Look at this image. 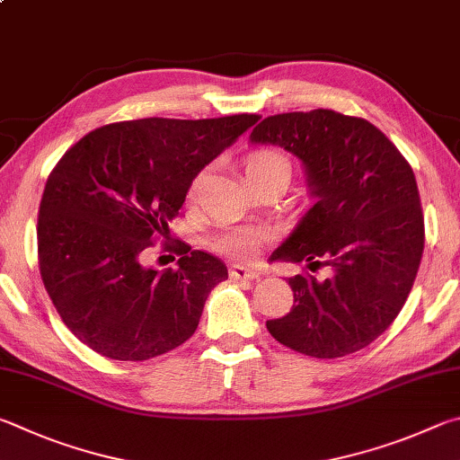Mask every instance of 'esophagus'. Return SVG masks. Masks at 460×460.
Here are the masks:
<instances>
[{
  "label": "esophagus",
  "mask_w": 460,
  "mask_h": 460,
  "mask_svg": "<svg viewBox=\"0 0 460 460\" xmlns=\"http://www.w3.org/2000/svg\"><path fill=\"white\" fill-rule=\"evenodd\" d=\"M230 277L232 279H246V280H254L261 277V272L254 267H244V264H232L230 267Z\"/></svg>",
  "instance_id": "esophagus-1"
}]
</instances>
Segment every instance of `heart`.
Listing matches in <instances>:
<instances>
[{
  "mask_svg": "<svg viewBox=\"0 0 460 460\" xmlns=\"http://www.w3.org/2000/svg\"><path fill=\"white\" fill-rule=\"evenodd\" d=\"M243 172L246 177V183L252 188L256 183L275 180V177H280V180L288 181V177H291V164H288V159L280 151L264 147V149H254L248 153L243 161ZM196 183L191 185V191L196 190ZM267 238L269 234L264 230L232 228L217 236L214 246L216 251L228 254L232 259L248 261L259 252V248L264 244V240Z\"/></svg>",
  "mask_w": 460,
  "mask_h": 460,
  "instance_id": "1",
  "label": "heart"
}]
</instances>
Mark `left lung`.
I'll list each match as a JSON object with an SVG mask.
<instances>
[{"mask_svg":"<svg viewBox=\"0 0 460 460\" xmlns=\"http://www.w3.org/2000/svg\"><path fill=\"white\" fill-rule=\"evenodd\" d=\"M251 143L301 161L315 204L270 262H307L332 275H295L293 309L267 321L279 343L311 358H343L377 340L404 307L424 251L412 167L366 119L329 109L283 112L254 127Z\"/></svg>","mask_w":460,"mask_h":460,"instance_id":"8db88e82","label":"left lung"}]
</instances>
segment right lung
<instances>
[{
    "mask_svg": "<svg viewBox=\"0 0 460 460\" xmlns=\"http://www.w3.org/2000/svg\"><path fill=\"white\" fill-rule=\"evenodd\" d=\"M259 119L112 123L56 164L40 201V275L64 325L93 351L143 361L196 332L226 264L180 244L177 269L155 270L145 252L169 232L196 175Z\"/></svg>",
    "mask_w": 460,
    "mask_h": 460,
    "instance_id": "right-lung-1",
    "label": "right lung"
}]
</instances>
